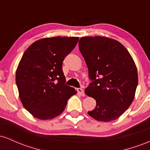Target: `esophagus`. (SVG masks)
<instances>
[{
  "mask_svg": "<svg viewBox=\"0 0 150 150\" xmlns=\"http://www.w3.org/2000/svg\"><path fill=\"white\" fill-rule=\"evenodd\" d=\"M77 92L80 94L81 96H85V92H84V90L81 88H78L77 89Z\"/></svg>",
  "mask_w": 150,
  "mask_h": 150,
  "instance_id": "obj_1",
  "label": "esophagus"
}]
</instances>
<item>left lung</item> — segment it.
I'll list each match as a JSON object with an SVG mask.
<instances>
[{"label":"left lung","instance_id":"8db88e82","mask_svg":"<svg viewBox=\"0 0 150 150\" xmlns=\"http://www.w3.org/2000/svg\"><path fill=\"white\" fill-rule=\"evenodd\" d=\"M78 45L92 80L85 92L97 101L88 114L99 121L117 119L135 98L138 83L135 62L124 46L111 38L84 37Z\"/></svg>","mask_w":150,"mask_h":150}]
</instances>
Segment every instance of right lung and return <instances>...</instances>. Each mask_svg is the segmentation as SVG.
Returning <instances> with one entry per match:
<instances>
[{"instance_id": "right-lung-1", "label": "right lung", "mask_w": 150, "mask_h": 150, "mask_svg": "<svg viewBox=\"0 0 150 150\" xmlns=\"http://www.w3.org/2000/svg\"><path fill=\"white\" fill-rule=\"evenodd\" d=\"M78 37H56L36 41L24 53L16 70L19 97L26 110L41 120L52 119L64 111L77 93L65 85L62 65Z\"/></svg>"}]
</instances>
